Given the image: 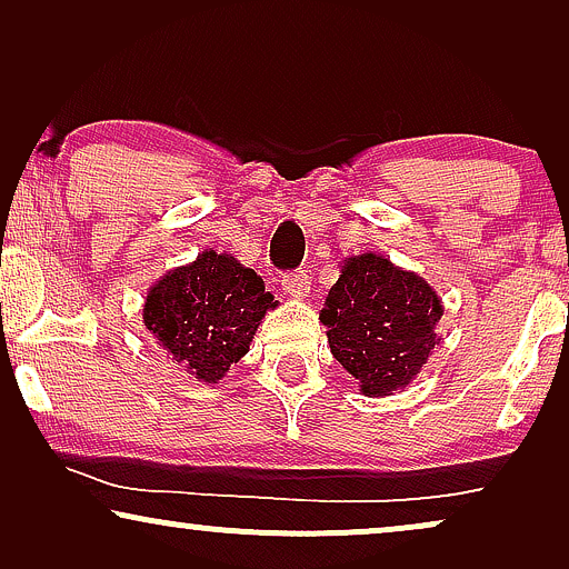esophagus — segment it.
Wrapping results in <instances>:
<instances>
[{
    "mask_svg": "<svg viewBox=\"0 0 569 569\" xmlns=\"http://www.w3.org/2000/svg\"><path fill=\"white\" fill-rule=\"evenodd\" d=\"M282 290L290 292L292 298H308V290H310L308 271H290V274H284Z\"/></svg>",
    "mask_w": 569,
    "mask_h": 569,
    "instance_id": "obj_1",
    "label": "esophagus"
}]
</instances>
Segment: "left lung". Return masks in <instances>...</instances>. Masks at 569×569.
I'll return each mask as SVG.
<instances>
[{
    "instance_id": "obj_1",
    "label": "left lung",
    "mask_w": 569,
    "mask_h": 569,
    "mask_svg": "<svg viewBox=\"0 0 569 569\" xmlns=\"http://www.w3.org/2000/svg\"><path fill=\"white\" fill-rule=\"evenodd\" d=\"M438 292L380 253L349 256L326 295L321 321L331 355L365 396L407 388L440 345Z\"/></svg>"
}]
</instances>
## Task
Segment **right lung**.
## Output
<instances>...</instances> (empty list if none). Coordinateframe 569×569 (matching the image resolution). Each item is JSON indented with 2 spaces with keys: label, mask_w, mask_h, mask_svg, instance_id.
<instances>
[{
  "label": "right lung",
  "mask_w": 569,
  "mask_h": 569,
  "mask_svg": "<svg viewBox=\"0 0 569 569\" xmlns=\"http://www.w3.org/2000/svg\"><path fill=\"white\" fill-rule=\"evenodd\" d=\"M274 295L236 256L201 251L162 274L147 292L142 318L162 352L201 383H217L248 352Z\"/></svg>",
  "instance_id": "1"
}]
</instances>
